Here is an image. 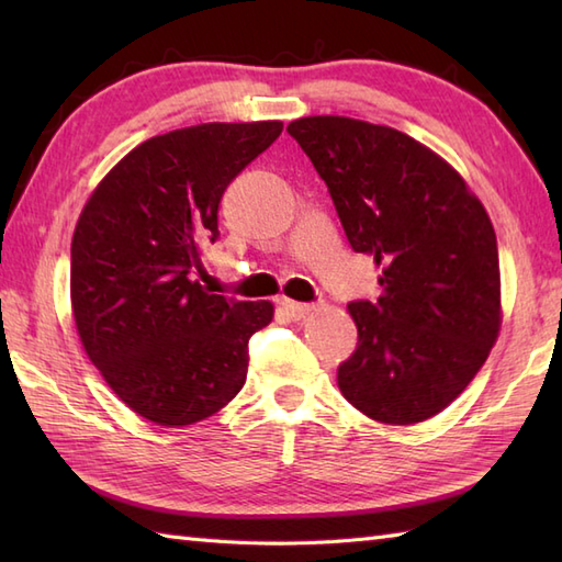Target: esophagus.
Instances as JSON below:
<instances>
[{
    "label": "esophagus",
    "instance_id": "obj_1",
    "mask_svg": "<svg viewBox=\"0 0 562 562\" xmlns=\"http://www.w3.org/2000/svg\"><path fill=\"white\" fill-rule=\"evenodd\" d=\"M280 306L284 308V314H288L292 321H302L304 316L314 312L312 304H300V302H292V300H282Z\"/></svg>",
    "mask_w": 562,
    "mask_h": 562
}]
</instances>
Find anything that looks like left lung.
Returning <instances> with one entry per match:
<instances>
[{
	"label": "left lung",
	"instance_id": "1",
	"mask_svg": "<svg viewBox=\"0 0 562 562\" xmlns=\"http://www.w3.org/2000/svg\"><path fill=\"white\" fill-rule=\"evenodd\" d=\"M288 133L326 181L350 246L381 268L379 300L348 306L360 342L338 367L340 393L376 423L435 417L479 374L503 326L483 202L393 127L308 115Z\"/></svg>",
	"mask_w": 562,
	"mask_h": 562
}]
</instances>
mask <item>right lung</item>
Instances as JSON below:
<instances>
[{
  "mask_svg": "<svg viewBox=\"0 0 562 562\" xmlns=\"http://www.w3.org/2000/svg\"><path fill=\"white\" fill-rule=\"evenodd\" d=\"M280 121L202 123L142 142L103 176L71 236V316L89 360L130 411L186 427L222 411L248 372L270 302L207 294L193 270L220 236L226 186Z\"/></svg>",
  "mask_w": 562,
  "mask_h": 562,
  "instance_id": "add662e5",
  "label": "right lung"
}]
</instances>
